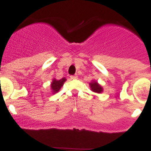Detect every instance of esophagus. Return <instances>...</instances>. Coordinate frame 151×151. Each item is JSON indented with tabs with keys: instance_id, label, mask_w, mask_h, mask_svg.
I'll use <instances>...</instances> for the list:
<instances>
[{
	"instance_id": "34e87169",
	"label": "esophagus",
	"mask_w": 151,
	"mask_h": 151,
	"mask_svg": "<svg viewBox=\"0 0 151 151\" xmlns=\"http://www.w3.org/2000/svg\"><path fill=\"white\" fill-rule=\"evenodd\" d=\"M77 78H78V76H77L76 75H74V76H70V78H71V79H76Z\"/></svg>"
}]
</instances>
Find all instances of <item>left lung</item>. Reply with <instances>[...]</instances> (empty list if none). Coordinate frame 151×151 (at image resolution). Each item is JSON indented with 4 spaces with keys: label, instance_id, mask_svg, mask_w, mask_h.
I'll return each instance as SVG.
<instances>
[{
    "label": "left lung",
    "instance_id": "left-lung-1",
    "mask_svg": "<svg viewBox=\"0 0 151 151\" xmlns=\"http://www.w3.org/2000/svg\"><path fill=\"white\" fill-rule=\"evenodd\" d=\"M89 85H90L91 89L92 91L95 92V93H98V94H100V93L103 91L102 87L97 82H91Z\"/></svg>",
    "mask_w": 151,
    "mask_h": 151
}]
</instances>
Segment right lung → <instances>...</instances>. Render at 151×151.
<instances>
[{
    "label": "right lung",
    "instance_id": "1",
    "mask_svg": "<svg viewBox=\"0 0 151 151\" xmlns=\"http://www.w3.org/2000/svg\"><path fill=\"white\" fill-rule=\"evenodd\" d=\"M66 79L65 78H63L60 80H56V79L53 80L51 85H50V87H51L53 91H54V93L59 91L61 87L63 85L64 82H66Z\"/></svg>",
    "mask_w": 151,
    "mask_h": 151
}]
</instances>
